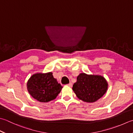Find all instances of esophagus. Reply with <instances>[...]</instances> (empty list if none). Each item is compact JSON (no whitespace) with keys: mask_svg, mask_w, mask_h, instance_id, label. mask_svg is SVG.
<instances>
[{"mask_svg":"<svg viewBox=\"0 0 133 133\" xmlns=\"http://www.w3.org/2000/svg\"><path fill=\"white\" fill-rule=\"evenodd\" d=\"M67 86H69V87H72V83H69V84H67Z\"/></svg>","mask_w":133,"mask_h":133,"instance_id":"34e87169","label":"esophagus"}]
</instances>
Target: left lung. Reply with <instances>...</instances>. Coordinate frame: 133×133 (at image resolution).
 Returning <instances> with one entry per match:
<instances>
[{
  "mask_svg": "<svg viewBox=\"0 0 133 133\" xmlns=\"http://www.w3.org/2000/svg\"><path fill=\"white\" fill-rule=\"evenodd\" d=\"M77 79L72 90L77 97L84 102H95L102 97L108 89V82L101 75L83 72L79 74Z\"/></svg>",
  "mask_w": 133,
  "mask_h": 133,
  "instance_id": "1",
  "label": "left lung"
}]
</instances>
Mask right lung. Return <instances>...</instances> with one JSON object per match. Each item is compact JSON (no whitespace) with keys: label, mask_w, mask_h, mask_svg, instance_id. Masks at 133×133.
I'll use <instances>...</instances> for the list:
<instances>
[{"label":"right lung","mask_w":133,"mask_h":133,"mask_svg":"<svg viewBox=\"0 0 133 133\" xmlns=\"http://www.w3.org/2000/svg\"><path fill=\"white\" fill-rule=\"evenodd\" d=\"M62 88L54 78L52 72L36 73L30 77L27 82L29 93L35 99L42 103L55 99Z\"/></svg>","instance_id":"right-lung-1"}]
</instances>
